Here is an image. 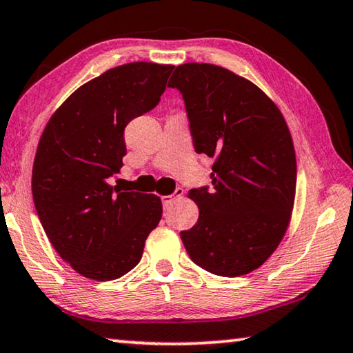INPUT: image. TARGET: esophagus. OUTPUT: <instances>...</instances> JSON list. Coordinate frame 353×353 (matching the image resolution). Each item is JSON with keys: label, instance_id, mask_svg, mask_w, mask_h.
Wrapping results in <instances>:
<instances>
[{"label": "esophagus", "instance_id": "obj_1", "mask_svg": "<svg viewBox=\"0 0 353 353\" xmlns=\"http://www.w3.org/2000/svg\"><path fill=\"white\" fill-rule=\"evenodd\" d=\"M183 195H184V190L178 188V189L175 190V192H173V195H164V197H161V200H163L164 210H167V208H170V205L173 203V201H175L176 199L183 197Z\"/></svg>", "mask_w": 353, "mask_h": 353}]
</instances>
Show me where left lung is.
Listing matches in <instances>:
<instances>
[{
	"mask_svg": "<svg viewBox=\"0 0 353 353\" xmlns=\"http://www.w3.org/2000/svg\"><path fill=\"white\" fill-rule=\"evenodd\" d=\"M186 106L194 148L214 158L212 186L190 189L200 216L181 241L221 276L258 269L283 239L296 195L292 137L280 109L250 81L212 63L178 65L169 81Z\"/></svg>",
	"mask_w": 353,
	"mask_h": 353,
	"instance_id": "left-lung-1",
	"label": "left lung"
}]
</instances>
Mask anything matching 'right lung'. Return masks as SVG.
Wrapping results in <instances>:
<instances>
[{
	"label": "right lung",
	"instance_id": "add662e5",
	"mask_svg": "<svg viewBox=\"0 0 353 353\" xmlns=\"http://www.w3.org/2000/svg\"><path fill=\"white\" fill-rule=\"evenodd\" d=\"M173 65L131 62L81 85L51 115L32 167V199L59 256L85 279H120L141 261L163 216L154 194L109 180L126 154L123 132L158 105Z\"/></svg>",
	"mask_w": 353,
	"mask_h": 353
}]
</instances>
